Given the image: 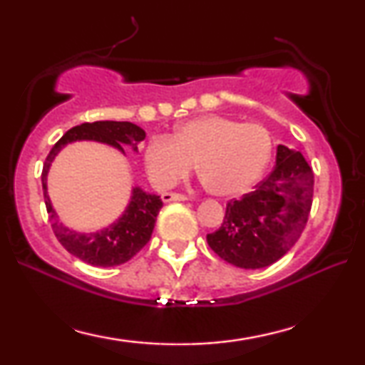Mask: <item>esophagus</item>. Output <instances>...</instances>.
<instances>
[{"mask_svg":"<svg viewBox=\"0 0 365 365\" xmlns=\"http://www.w3.org/2000/svg\"><path fill=\"white\" fill-rule=\"evenodd\" d=\"M163 201H164V202H171V201H187V196H184V194H178V192H164V194H163Z\"/></svg>","mask_w":365,"mask_h":365,"instance_id":"1","label":"esophagus"}]
</instances>
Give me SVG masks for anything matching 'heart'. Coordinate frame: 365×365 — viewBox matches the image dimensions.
Here are the masks:
<instances>
[{"instance_id": "b5f03b06", "label": "heart", "mask_w": 365, "mask_h": 365, "mask_svg": "<svg viewBox=\"0 0 365 365\" xmlns=\"http://www.w3.org/2000/svg\"><path fill=\"white\" fill-rule=\"evenodd\" d=\"M271 154V134L261 124L207 114L182 123L171 138H153L144 148V166L158 187L168 189L197 164L209 192L237 196L261 179Z\"/></svg>"}]
</instances>
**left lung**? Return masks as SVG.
<instances>
[{"instance_id":"1","label":"left lung","mask_w":365,"mask_h":365,"mask_svg":"<svg viewBox=\"0 0 365 365\" xmlns=\"http://www.w3.org/2000/svg\"><path fill=\"white\" fill-rule=\"evenodd\" d=\"M312 194L311 166L301 153L279 144L274 171L252 192L227 202L221 227L207 234L209 247L236 267L271 266L301 237Z\"/></svg>"}]
</instances>
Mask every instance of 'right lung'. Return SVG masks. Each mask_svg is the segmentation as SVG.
Wrapping results in <instances>:
<instances>
[{
  "label": "right lung",
  "mask_w": 365,
  "mask_h": 365,
  "mask_svg": "<svg viewBox=\"0 0 365 365\" xmlns=\"http://www.w3.org/2000/svg\"><path fill=\"white\" fill-rule=\"evenodd\" d=\"M144 138H146L144 129L129 121L83 123L69 129L54 144L44 161L41 181L51 227L61 246L69 254L81 259L83 262L98 267H113L128 262L129 259L136 256L151 239L163 201L156 194L144 192L141 187H133L131 201L124 209L121 217H118L113 224L96 232L86 234L73 231V229L63 226V222H59L51 199L48 196V171L51 168V163L66 144L74 141H98L109 144L124 153L123 146H131L134 151H138V144Z\"/></svg>",
  "instance_id": "obj_1"
}]
</instances>
